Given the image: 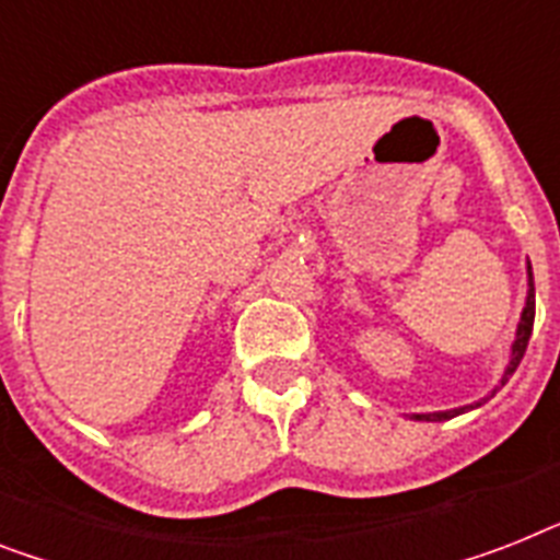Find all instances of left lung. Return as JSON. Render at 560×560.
Instances as JSON below:
<instances>
[{
    "label": "left lung",
    "mask_w": 560,
    "mask_h": 560,
    "mask_svg": "<svg viewBox=\"0 0 560 560\" xmlns=\"http://www.w3.org/2000/svg\"><path fill=\"white\" fill-rule=\"evenodd\" d=\"M532 325H535V288H532V267H529V295H526L524 316H521V325H517L515 345H512V359H509V368H506V374H503L501 385H506L509 376L515 374V368L521 365V359H524L526 353V345H529ZM463 411H466V408H454V411H438V413H413V420H429V422L452 420V417H457V413Z\"/></svg>",
    "instance_id": "8db88e82"
}]
</instances>
